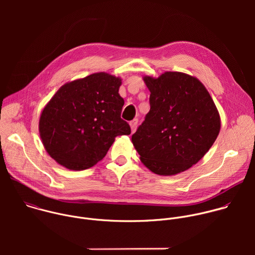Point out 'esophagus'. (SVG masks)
<instances>
[{
	"label": "esophagus",
	"instance_id": "obj_1",
	"mask_svg": "<svg viewBox=\"0 0 255 255\" xmlns=\"http://www.w3.org/2000/svg\"><path fill=\"white\" fill-rule=\"evenodd\" d=\"M137 123H138V119H133L132 121H130V127H131V131L133 132L137 126Z\"/></svg>",
	"mask_w": 255,
	"mask_h": 255
}]
</instances>
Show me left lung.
Listing matches in <instances>:
<instances>
[{"label": "left lung", "mask_w": 255, "mask_h": 255, "mask_svg": "<svg viewBox=\"0 0 255 255\" xmlns=\"http://www.w3.org/2000/svg\"><path fill=\"white\" fill-rule=\"evenodd\" d=\"M150 110L132 135L141 162L159 175H174L196 164L219 135L221 119L205 86L195 77L165 71L145 76Z\"/></svg>", "instance_id": "1"}]
</instances>
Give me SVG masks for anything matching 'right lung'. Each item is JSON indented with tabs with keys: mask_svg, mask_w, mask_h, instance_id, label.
Instances as JSON below:
<instances>
[{
	"mask_svg": "<svg viewBox=\"0 0 255 255\" xmlns=\"http://www.w3.org/2000/svg\"><path fill=\"white\" fill-rule=\"evenodd\" d=\"M122 80L96 72L64 84L43 108L39 134L47 153L71 170L94 166L119 135H129L121 119Z\"/></svg>",
	"mask_w": 255,
	"mask_h": 255,
	"instance_id": "1",
	"label": "right lung"
}]
</instances>
